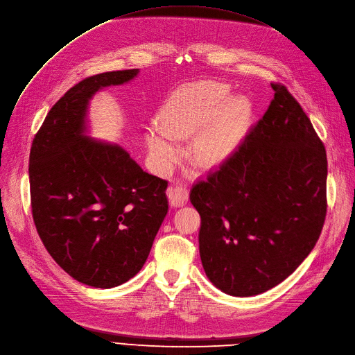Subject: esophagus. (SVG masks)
<instances>
[{"mask_svg": "<svg viewBox=\"0 0 355 355\" xmlns=\"http://www.w3.org/2000/svg\"><path fill=\"white\" fill-rule=\"evenodd\" d=\"M168 198H169V203L174 207L182 206L184 203L189 200V190L186 186H182V184H175V186H171L168 189Z\"/></svg>", "mask_w": 355, "mask_h": 355, "instance_id": "esophagus-1", "label": "esophagus"}]
</instances>
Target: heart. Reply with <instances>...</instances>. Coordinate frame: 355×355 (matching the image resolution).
<instances>
[{"label":"heart","mask_w":355,"mask_h":355,"mask_svg":"<svg viewBox=\"0 0 355 355\" xmlns=\"http://www.w3.org/2000/svg\"><path fill=\"white\" fill-rule=\"evenodd\" d=\"M227 98L222 84L202 81L181 87L168 100L161 113L162 125L146 129V144L158 168L171 166L180 157L177 137L194 135V155L203 165H218L226 161L239 146L251 105L245 98Z\"/></svg>","instance_id":"heart-1"}]
</instances>
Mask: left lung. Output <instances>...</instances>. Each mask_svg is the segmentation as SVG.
I'll return each mask as SVG.
<instances>
[{
	"instance_id": "8db88e82",
	"label": "left lung",
	"mask_w": 355,
	"mask_h": 355,
	"mask_svg": "<svg viewBox=\"0 0 355 355\" xmlns=\"http://www.w3.org/2000/svg\"><path fill=\"white\" fill-rule=\"evenodd\" d=\"M274 98L232 157L194 184L200 258L226 295H261L295 271L327 216V150L288 89Z\"/></svg>"
}]
</instances>
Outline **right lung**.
Wrapping results in <instances>:
<instances>
[{"label":"right lung","instance_id":"right-lung-1","mask_svg":"<svg viewBox=\"0 0 355 355\" xmlns=\"http://www.w3.org/2000/svg\"><path fill=\"white\" fill-rule=\"evenodd\" d=\"M137 73L104 72L73 85L30 149L37 234L60 268L97 288L120 286L141 271L168 211L165 180L144 171L121 146L87 136L92 96Z\"/></svg>","mask_w":355,"mask_h":355}]
</instances>
